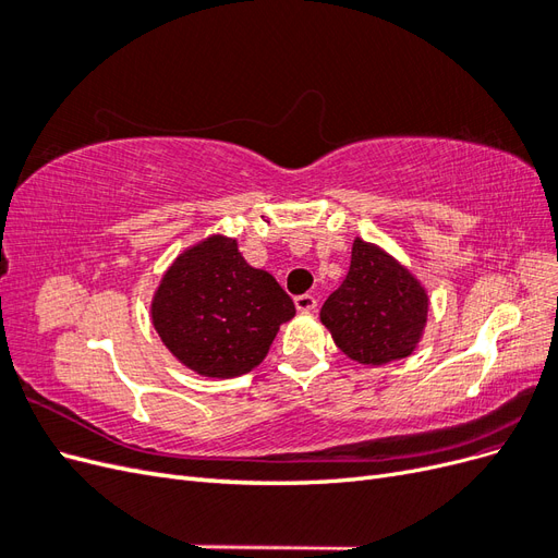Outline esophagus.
Here are the masks:
<instances>
[{
	"mask_svg": "<svg viewBox=\"0 0 558 558\" xmlns=\"http://www.w3.org/2000/svg\"><path fill=\"white\" fill-rule=\"evenodd\" d=\"M295 307L298 312H314L316 310V298L305 293V295H298L295 298Z\"/></svg>",
	"mask_w": 558,
	"mask_h": 558,
	"instance_id": "34e87169",
	"label": "esophagus"
}]
</instances>
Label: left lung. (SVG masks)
Listing matches in <instances>:
<instances>
[{
	"label": "left lung",
	"mask_w": 558,
	"mask_h": 558,
	"mask_svg": "<svg viewBox=\"0 0 558 558\" xmlns=\"http://www.w3.org/2000/svg\"><path fill=\"white\" fill-rule=\"evenodd\" d=\"M428 307L426 286L408 265L356 238L349 275L320 307V324L347 359L379 367L412 356L426 332Z\"/></svg>",
	"instance_id": "1"
}]
</instances>
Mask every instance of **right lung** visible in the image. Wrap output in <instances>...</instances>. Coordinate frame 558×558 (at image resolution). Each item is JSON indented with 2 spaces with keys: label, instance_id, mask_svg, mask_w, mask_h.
<instances>
[{
  "label": "right lung",
  "instance_id": "add662e5",
  "mask_svg": "<svg viewBox=\"0 0 558 558\" xmlns=\"http://www.w3.org/2000/svg\"><path fill=\"white\" fill-rule=\"evenodd\" d=\"M295 305L277 279L251 267L228 234L183 248L150 298V320L172 356L199 377L258 367Z\"/></svg>",
  "mask_w": 558,
  "mask_h": 558
}]
</instances>
